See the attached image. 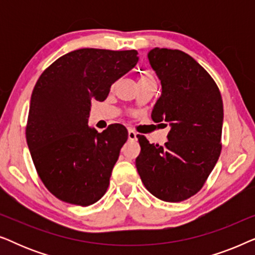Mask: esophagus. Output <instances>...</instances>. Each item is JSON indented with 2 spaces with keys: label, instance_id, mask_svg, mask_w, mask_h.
Returning <instances> with one entry per match:
<instances>
[{
  "label": "esophagus",
  "instance_id": "esophagus-1",
  "mask_svg": "<svg viewBox=\"0 0 255 255\" xmlns=\"http://www.w3.org/2000/svg\"><path fill=\"white\" fill-rule=\"evenodd\" d=\"M128 139H130V140H135V139H137V133H135V132L133 131V130H128Z\"/></svg>",
  "mask_w": 255,
  "mask_h": 255
}]
</instances>
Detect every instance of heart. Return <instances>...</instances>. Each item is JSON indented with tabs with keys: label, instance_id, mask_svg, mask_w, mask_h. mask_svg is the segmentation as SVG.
<instances>
[{
	"label": "heart",
	"instance_id": "heart-1",
	"mask_svg": "<svg viewBox=\"0 0 255 255\" xmlns=\"http://www.w3.org/2000/svg\"><path fill=\"white\" fill-rule=\"evenodd\" d=\"M139 81L140 82H154V78H153L149 73H145V74H142L140 78H139Z\"/></svg>",
	"mask_w": 255,
	"mask_h": 255
}]
</instances>
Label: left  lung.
<instances>
[{"label":"left lung","mask_w":255,"mask_h":255,"mask_svg":"<svg viewBox=\"0 0 255 255\" xmlns=\"http://www.w3.org/2000/svg\"><path fill=\"white\" fill-rule=\"evenodd\" d=\"M147 58L161 83L151 117L169 124L170 131L163 146L137 135L141 151L135 167L152 195L181 202L203 187L221 154L222 96L209 73L189 54L154 47Z\"/></svg>","instance_id":"8db88e82"}]
</instances>
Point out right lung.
I'll use <instances>...</instances> for the list:
<instances>
[{"mask_svg": "<svg viewBox=\"0 0 255 255\" xmlns=\"http://www.w3.org/2000/svg\"><path fill=\"white\" fill-rule=\"evenodd\" d=\"M138 52L80 48L45 69L34 86L26 142L37 173L59 200L87 207L106 194L128 130L88 125L94 100L138 62Z\"/></svg>", "mask_w": 255, "mask_h": 255, "instance_id": "add662e5", "label": "right lung"}]
</instances>
